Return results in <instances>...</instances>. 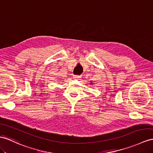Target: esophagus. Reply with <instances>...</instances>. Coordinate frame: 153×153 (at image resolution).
I'll return each instance as SVG.
<instances>
[{
  "mask_svg": "<svg viewBox=\"0 0 153 153\" xmlns=\"http://www.w3.org/2000/svg\"><path fill=\"white\" fill-rule=\"evenodd\" d=\"M74 79H76L80 80L81 78H82V76H81V75H74Z\"/></svg>",
  "mask_w": 153,
  "mask_h": 153,
  "instance_id": "obj_1",
  "label": "esophagus"
}]
</instances>
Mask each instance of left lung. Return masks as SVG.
Listing matches in <instances>:
<instances>
[{
    "label": "left lung",
    "mask_w": 153,
    "mask_h": 153,
    "mask_svg": "<svg viewBox=\"0 0 153 153\" xmlns=\"http://www.w3.org/2000/svg\"><path fill=\"white\" fill-rule=\"evenodd\" d=\"M91 84H92V83H91Z\"/></svg>",
    "instance_id": "1"
}]
</instances>
